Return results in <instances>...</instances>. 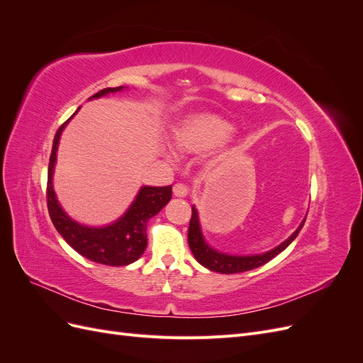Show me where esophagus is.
Instances as JSON below:
<instances>
[{
	"mask_svg": "<svg viewBox=\"0 0 363 363\" xmlns=\"http://www.w3.org/2000/svg\"><path fill=\"white\" fill-rule=\"evenodd\" d=\"M172 192H174L175 196H179V199H184V196L189 194V189H188V186H186V184L177 183V184H174Z\"/></svg>",
	"mask_w": 363,
	"mask_h": 363,
	"instance_id": "1",
	"label": "esophagus"
}]
</instances>
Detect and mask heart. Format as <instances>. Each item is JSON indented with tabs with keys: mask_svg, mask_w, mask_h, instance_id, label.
I'll list each match as a JSON object with an SVG mask.
<instances>
[{
	"mask_svg": "<svg viewBox=\"0 0 363 363\" xmlns=\"http://www.w3.org/2000/svg\"><path fill=\"white\" fill-rule=\"evenodd\" d=\"M232 124L213 113H189L180 118L171 127V144L182 155H200L212 150L207 159L208 167L223 164L232 151L228 147V135L232 133Z\"/></svg>",
	"mask_w": 363,
	"mask_h": 363,
	"instance_id": "heart-1",
	"label": "heart"
}]
</instances>
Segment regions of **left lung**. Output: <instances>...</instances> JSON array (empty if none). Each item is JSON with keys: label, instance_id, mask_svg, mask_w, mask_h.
<instances>
[{"label": "left lung", "instance_id": "left-lung-1", "mask_svg": "<svg viewBox=\"0 0 363 363\" xmlns=\"http://www.w3.org/2000/svg\"><path fill=\"white\" fill-rule=\"evenodd\" d=\"M307 216V215H306ZM306 218L301 221V224L296 227L295 232L277 247H274L269 251L260 252V255H247V256H238V255H227V252L219 251L213 248L212 245H208L207 240L204 239L203 230H201V223H200V215L196 207L192 206V216H191V223H189V230H188V244L192 251L194 257L196 262L203 265L204 268L215 271V272H221V274H236V272H244L259 268L262 265H265L267 262L276 257L277 255L283 250H286L292 240L298 236L301 227L304 225Z\"/></svg>", "mask_w": 363, "mask_h": 363}]
</instances>
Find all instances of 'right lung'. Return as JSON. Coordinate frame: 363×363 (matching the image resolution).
<instances>
[{
	"label": "right lung",
	"instance_id": "obj_1",
	"mask_svg": "<svg viewBox=\"0 0 363 363\" xmlns=\"http://www.w3.org/2000/svg\"><path fill=\"white\" fill-rule=\"evenodd\" d=\"M128 89L127 86L107 87L89 100L103 98L108 94H116ZM80 111L77 108L75 113L65 123L52 140V150L48 164V186H47V203L50 218L60 236L82 255L96 263H103L108 267H125L136 262L147 248V224L152 216H156L162 208L167 206L172 196V186H142L136 194L135 200L131 201L127 211L121 215L116 221L106 225H86L71 218L57 200L54 191V168L57 162V150L60 144V136L69 121Z\"/></svg>",
	"mask_w": 363,
	"mask_h": 363
}]
</instances>
